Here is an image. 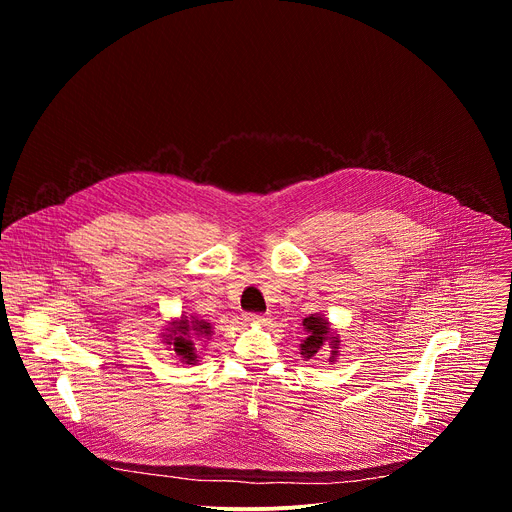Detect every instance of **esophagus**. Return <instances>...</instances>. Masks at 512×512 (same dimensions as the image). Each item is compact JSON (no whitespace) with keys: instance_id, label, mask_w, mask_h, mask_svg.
<instances>
[{"instance_id":"34e87169","label":"esophagus","mask_w":512,"mask_h":512,"mask_svg":"<svg viewBox=\"0 0 512 512\" xmlns=\"http://www.w3.org/2000/svg\"><path fill=\"white\" fill-rule=\"evenodd\" d=\"M247 322L253 324V326H267L271 322V318L269 316H261V314H249Z\"/></svg>"}]
</instances>
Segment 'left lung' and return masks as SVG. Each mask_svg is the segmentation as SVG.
Wrapping results in <instances>:
<instances>
[{
  "label": "left lung",
  "mask_w": 512,
  "mask_h": 512,
  "mask_svg": "<svg viewBox=\"0 0 512 512\" xmlns=\"http://www.w3.org/2000/svg\"><path fill=\"white\" fill-rule=\"evenodd\" d=\"M306 338L300 344V354L306 362L320 360V352L326 348L328 350V362L334 364L340 352V336L332 328V324L324 318V314H310L302 322Z\"/></svg>",
  "instance_id": "8db88e82"
}]
</instances>
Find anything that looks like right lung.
Returning a JSON list of instances; mask_svg holds the SVG:
<instances>
[{"mask_svg": "<svg viewBox=\"0 0 512 512\" xmlns=\"http://www.w3.org/2000/svg\"><path fill=\"white\" fill-rule=\"evenodd\" d=\"M214 334V328L208 320L192 314L186 316L180 314L178 318H172L164 330H162V344L170 346V350L176 352L178 360L182 364H198L200 362V344L204 346L206 340Z\"/></svg>", "mask_w": 512, "mask_h": 512, "instance_id": "obj_1", "label": "right lung"}]
</instances>
